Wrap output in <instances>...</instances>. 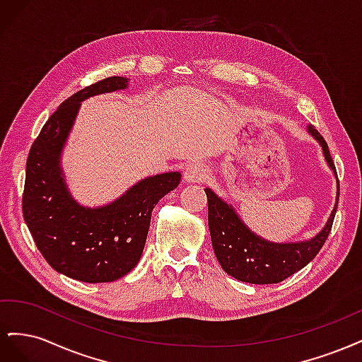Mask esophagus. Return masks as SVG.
Returning a JSON list of instances; mask_svg holds the SVG:
<instances>
[{"label":"esophagus","instance_id":"1","mask_svg":"<svg viewBox=\"0 0 362 362\" xmlns=\"http://www.w3.org/2000/svg\"><path fill=\"white\" fill-rule=\"evenodd\" d=\"M206 178V169L201 163H190L187 168L184 169V181L185 182H202Z\"/></svg>","mask_w":362,"mask_h":362}]
</instances>
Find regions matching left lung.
I'll list each match as a JSON object with an SVG mask.
<instances>
[{"mask_svg":"<svg viewBox=\"0 0 362 362\" xmlns=\"http://www.w3.org/2000/svg\"><path fill=\"white\" fill-rule=\"evenodd\" d=\"M308 134L322 146L327 166L337 170L325 139L313 125H306ZM208 199V229L216 258L222 269L233 278L249 284H276L303 269L325 245L331 233L337 213L339 185L337 180V196L332 211L323 228L314 237L302 242L276 243L262 238L240 218L231 204L211 190L204 189Z\"/></svg>","mask_w":362,"mask_h":362,"instance_id":"8db88e82","label":"left lung"}]
</instances>
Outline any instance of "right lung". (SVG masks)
Wrapping results in <instances>:
<instances>
[{
	"label": "right lung",
	"mask_w": 362,
	"mask_h": 362,
	"mask_svg": "<svg viewBox=\"0 0 362 362\" xmlns=\"http://www.w3.org/2000/svg\"><path fill=\"white\" fill-rule=\"evenodd\" d=\"M127 76H110L68 98L43 125L27 158L23 211L48 264L81 282H112L136 267L158 201L178 187L180 172L152 175L101 206L76 201L62 168V154L81 103L124 90Z\"/></svg>",
	"instance_id": "obj_1"
}]
</instances>
